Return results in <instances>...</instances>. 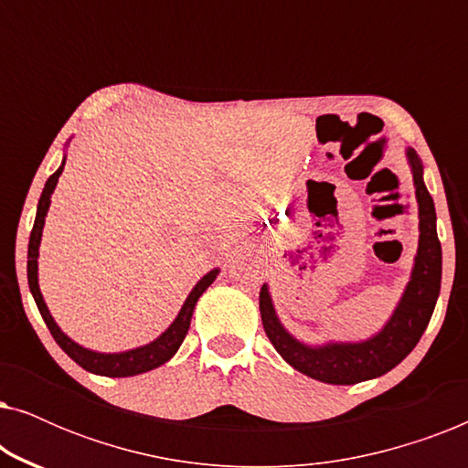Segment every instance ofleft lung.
Here are the masks:
<instances>
[{
  "label": "left lung",
  "mask_w": 468,
  "mask_h": 468,
  "mask_svg": "<svg viewBox=\"0 0 468 468\" xmlns=\"http://www.w3.org/2000/svg\"><path fill=\"white\" fill-rule=\"evenodd\" d=\"M411 165L415 197L420 213V240L411 279L396 304L386 325L367 341L357 343H324L306 345L283 328L274 311L271 292L264 283L260 290L261 324L272 347L281 357L311 379L332 386H354L375 379L405 360L420 343L441 292V242L437 236V213L434 202L424 185V165L413 149H407Z\"/></svg>",
  "instance_id": "left-lung-1"
}]
</instances>
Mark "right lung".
<instances>
[{"instance_id": "right-lung-1", "label": "right lung", "mask_w": 468, "mask_h": 468, "mask_svg": "<svg viewBox=\"0 0 468 468\" xmlns=\"http://www.w3.org/2000/svg\"><path fill=\"white\" fill-rule=\"evenodd\" d=\"M63 165H66V159H63L59 168L53 176H48L47 185H44V191L40 196V202H37V210H36V221H34V229H31L29 236V249H27V281H29V290L31 296H34L37 311L44 319V324L48 325L50 335L57 341V345L66 351V354L72 357V360L82 367L89 373L93 375H104V377H133L140 373H146V370H153L157 367H162L170 360L172 356L176 354L181 343L187 336L189 324H191V315H194L196 303L197 298L202 296L204 292L208 290V285L213 283L219 274V268H213V271L204 274V277L197 281L194 290L189 292L187 300H185L181 311L175 322H172L168 328H165L162 335H159L155 341H151L149 345H143V347L136 349H127V351H119V354H100V351L87 349L82 345L74 343L66 332H61L59 325L50 315L47 303H44L40 285H37V255H40V240H42V228H44V219H47L48 207H50V196L57 187V181H59Z\"/></svg>"}]
</instances>
